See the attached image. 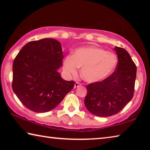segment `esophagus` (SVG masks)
Segmentation results:
<instances>
[{"instance_id":"obj_1","label":"esophagus","mask_w":150,"mask_h":150,"mask_svg":"<svg viewBox=\"0 0 150 150\" xmlns=\"http://www.w3.org/2000/svg\"><path fill=\"white\" fill-rule=\"evenodd\" d=\"M81 84L80 83H79V82H76L75 83V85H74V88H77V87H79V86H81Z\"/></svg>"}]
</instances>
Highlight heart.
Masks as SVG:
<instances>
[{
    "label": "heart",
    "instance_id": "obj_1",
    "mask_svg": "<svg viewBox=\"0 0 150 150\" xmlns=\"http://www.w3.org/2000/svg\"><path fill=\"white\" fill-rule=\"evenodd\" d=\"M118 64L115 54L96 46L80 47L73 55L63 61V69L67 74L77 75L78 67H82L81 75L88 83L102 81L114 72Z\"/></svg>",
    "mask_w": 150,
    "mask_h": 150
}]
</instances>
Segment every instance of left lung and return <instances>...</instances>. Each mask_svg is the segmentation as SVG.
Returning <instances> with one entry per match:
<instances>
[{
  "instance_id": "left-lung-1",
  "label": "left lung",
  "mask_w": 150,
  "mask_h": 150,
  "mask_svg": "<svg viewBox=\"0 0 150 150\" xmlns=\"http://www.w3.org/2000/svg\"><path fill=\"white\" fill-rule=\"evenodd\" d=\"M118 61L115 71L100 82L87 86L85 105L94 115L110 116L119 112L134 96L136 66L124 48H115Z\"/></svg>"
}]
</instances>
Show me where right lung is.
<instances>
[{"mask_svg": "<svg viewBox=\"0 0 150 150\" xmlns=\"http://www.w3.org/2000/svg\"><path fill=\"white\" fill-rule=\"evenodd\" d=\"M63 57L60 42L52 38L30 42L20 51L12 65V87L27 108L49 112L73 89L74 81L63 79L57 71Z\"/></svg>", "mask_w": 150, "mask_h": 150, "instance_id": "1", "label": "right lung"}]
</instances>
